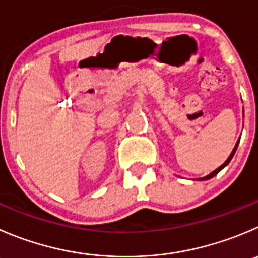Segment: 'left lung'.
<instances>
[{
    "mask_svg": "<svg viewBox=\"0 0 258 258\" xmlns=\"http://www.w3.org/2000/svg\"><path fill=\"white\" fill-rule=\"evenodd\" d=\"M238 144H239V141H238V142H237V144H236V146H234V149H233V151H232V152H231V155H229V157H228V159H227V160H226V161H224V164H223V165H221V166H219V167H218V169H216V170H214V171H213V172H211V174H209V175H207V176L202 177V179H201V180H208V179H211V177H213V176H214V175H217V174H218V172H219V171H221V170H222V169H223V167H224V166H226V165H228V164H229V161H231V160H232V157H233L234 152H236V150H237V146H238Z\"/></svg>",
    "mask_w": 258,
    "mask_h": 258,
    "instance_id": "8db88e82",
    "label": "left lung"
}]
</instances>
